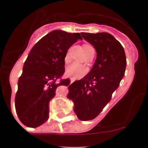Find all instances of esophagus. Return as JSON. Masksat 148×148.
<instances>
[{
    "mask_svg": "<svg viewBox=\"0 0 148 148\" xmlns=\"http://www.w3.org/2000/svg\"><path fill=\"white\" fill-rule=\"evenodd\" d=\"M70 82H71V83H72L73 82H74V79L71 78V79H70Z\"/></svg>",
    "mask_w": 148,
    "mask_h": 148,
    "instance_id": "esophagus-1",
    "label": "esophagus"
}]
</instances>
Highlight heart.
Wrapping results in <instances>:
<instances>
[{"instance_id": "b5f03b06", "label": "heart", "mask_w": 148, "mask_h": 148, "mask_svg": "<svg viewBox=\"0 0 148 148\" xmlns=\"http://www.w3.org/2000/svg\"><path fill=\"white\" fill-rule=\"evenodd\" d=\"M90 47H92V46L87 45V44H85L83 46L84 50ZM69 55L67 53L64 57V62L65 63H69ZM86 72H87V69L84 66L80 64L79 63H73L66 67L65 74L67 77H71L74 79H79L82 77L83 76H84Z\"/></svg>"}]
</instances>
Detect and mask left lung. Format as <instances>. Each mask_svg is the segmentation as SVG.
I'll return each instance as SVG.
<instances>
[{
	"label": "left lung",
	"mask_w": 148,
	"mask_h": 148,
	"mask_svg": "<svg viewBox=\"0 0 148 148\" xmlns=\"http://www.w3.org/2000/svg\"><path fill=\"white\" fill-rule=\"evenodd\" d=\"M95 47L97 59L91 71L69 86L67 97L74 102V111L82 121L95 119L110 101L125 75L127 62L121 44L108 33H82Z\"/></svg>",
	"instance_id": "1"
}]
</instances>
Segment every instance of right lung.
<instances>
[{
  "label": "right lung",
  "instance_id": "add662e5",
  "mask_svg": "<svg viewBox=\"0 0 148 148\" xmlns=\"http://www.w3.org/2000/svg\"><path fill=\"white\" fill-rule=\"evenodd\" d=\"M79 39H82L79 33L54 30L31 49L18 82L15 98L16 112L23 125L37 127L48 120L49 103L56 88L70 84L69 79L56 81L64 73L67 51Z\"/></svg>",
  "mask_w": 148,
  "mask_h": 148
}]
</instances>
